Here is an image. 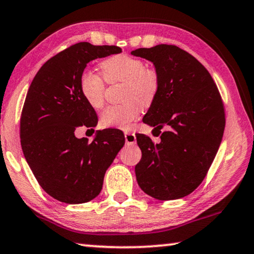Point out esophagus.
Segmentation results:
<instances>
[{"instance_id": "esophagus-1", "label": "esophagus", "mask_w": 254, "mask_h": 254, "mask_svg": "<svg viewBox=\"0 0 254 254\" xmlns=\"http://www.w3.org/2000/svg\"><path fill=\"white\" fill-rule=\"evenodd\" d=\"M125 140H126L127 145H134L136 144V135L134 132L125 131Z\"/></svg>"}]
</instances>
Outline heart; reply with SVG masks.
Returning a JSON list of instances; mask_svg holds the SVG:
<instances>
[{"label":"heart","instance_id":"obj_1","mask_svg":"<svg viewBox=\"0 0 254 254\" xmlns=\"http://www.w3.org/2000/svg\"><path fill=\"white\" fill-rule=\"evenodd\" d=\"M103 76L109 83L125 82L123 105L107 107L101 114V123L107 127L127 128L137 118L142 105L148 107L154 101L160 89L159 73L146 68L139 58L120 54L101 63ZM80 90L86 102L93 108L105 103L106 81L102 75L86 69L81 74Z\"/></svg>","mask_w":254,"mask_h":254}]
</instances>
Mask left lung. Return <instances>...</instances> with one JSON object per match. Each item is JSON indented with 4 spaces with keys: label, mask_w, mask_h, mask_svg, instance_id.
<instances>
[{
    "label": "left lung",
    "mask_w": 254,
    "mask_h": 254,
    "mask_svg": "<svg viewBox=\"0 0 254 254\" xmlns=\"http://www.w3.org/2000/svg\"><path fill=\"white\" fill-rule=\"evenodd\" d=\"M131 55L152 62L160 89L143 122L161 132L155 144L137 134L142 159L136 179L159 200L188 196L205 179L222 143L224 105L213 77L200 62L174 45L138 48Z\"/></svg>",
    "instance_id": "8db88e82"
}]
</instances>
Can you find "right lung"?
<instances>
[{"mask_svg": "<svg viewBox=\"0 0 254 254\" xmlns=\"http://www.w3.org/2000/svg\"><path fill=\"white\" fill-rule=\"evenodd\" d=\"M119 53L117 46H70L41 66L28 90L20 119L23 155L41 188L62 202L97 197L107 169L125 144L119 129L98 130L91 143L75 136L76 128L93 129L98 124L93 107L81 93V74L89 62Z\"/></svg>", "mask_w": 254, "mask_h": 254, "instance_id": "obj_1", "label": "right lung"}]
</instances>
